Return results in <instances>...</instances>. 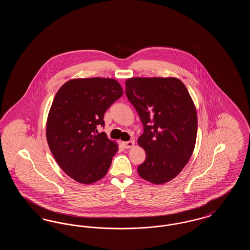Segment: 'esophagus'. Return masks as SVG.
Returning <instances> with one entry per match:
<instances>
[{
	"label": "esophagus",
	"mask_w": 250,
	"mask_h": 250,
	"mask_svg": "<svg viewBox=\"0 0 250 250\" xmlns=\"http://www.w3.org/2000/svg\"><path fill=\"white\" fill-rule=\"evenodd\" d=\"M123 144H124V147L125 149H130L132 147H134L135 142L134 141H129V142H125V143H124Z\"/></svg>",
	"instance_id": "obj_1"
}]
</instances>
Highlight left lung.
Returning <instances> with one entry per match:
<instances>
[{
    "label": "left lung",
    "instance_id": "8db88e82",
    "mask_svg": "<svg viewBox=\"0 0 250 250\" xmlns=\"http://www.w3.org/2000/svg\"><path fill=\"white\" fill-rule=\"evenodd\" d=\"M125 95L144 128L138 144L147 157L138 172L152 184L167 183L188 163L195 148L198 117L190 95L174 77L127 79Z\"/></svg>",
    "mask_w": 250,
    "mask_h": 250
}]
</instances>
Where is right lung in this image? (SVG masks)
I'll return each mask as SVG.
<instances>
[{"mask_svg": "<svg viewBox=\"0 0 250 250\" xmlns=\"http://www.w3.org/2000/svg\"><path fill=\"white\" fill-rule=\"evenodd\" d=\"M124 94L109 78L72 79L61 86L48 111L46 137L60 167L78 183L90 185L107 174L118 144L98 133L104 114Z\"/></svg>", "mask_w": 250, "mask_h": 250, "instance_id": "right-lung-1", "label": "right lung"}]
</instances>
